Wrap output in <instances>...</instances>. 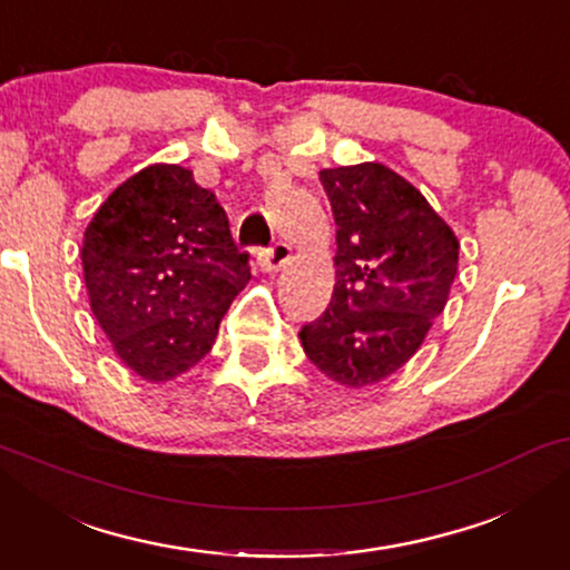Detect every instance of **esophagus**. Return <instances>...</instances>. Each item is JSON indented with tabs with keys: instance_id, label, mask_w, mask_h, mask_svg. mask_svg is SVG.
I'll return each instance as SVG.
<instances>
[{
	"instance_id": "1",
	"label": "esophagus",
	"mask_w": 570,
	"mask_h": 570,
	"mask_svg": "<svg viewBox=\"0 0 570 570\" xmlns=\"http://www.w3.org/2000/svg\"><path fill=\"white\" fill-rule=\"evenodd\" d=\"M291 256H293V248L279 240V244L267 248V252H259L256 262H259L262 272H277L279 267H283V264L291 262Z\"/></svg>"
}]
</instances>
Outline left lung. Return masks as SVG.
Here are the masks:
<instances>
[{
	"instance_id": "obj_1",
	"label": "left lung",
	"mask_w": 570,
	"mask_h": 570,
	"mask_svg": "<svg viewBox=\"0 0 570 570\" xmlns=\"http://www.w3.org/2000/svg\"><path fill=\"white\" fill-rule=\"evenodd\" d=\"M337 223V283L301 330L308 361L347 389L379 384L423 345L459 269V238L384 163L318 170Z\"/></svg>"
}]
</instances>
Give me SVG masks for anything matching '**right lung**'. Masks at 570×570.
<instances>
[{
  "label": "right lung",
  "instance_id": "1",
  "mask_svg": "<svg viewBox=\"0 0 570 570\" xmlns=\"http://www.w3.org/2000/svg\"><path fill=\"white\" fill-rule=\"evenodd\" d=\"M90 311L119 361L150 384L194 368L252 269L215 194L155 163L108 194L82 236Z\"/></svg>",
  "mask_w": 570,
  "mask_h": 570
}]
</instances>
